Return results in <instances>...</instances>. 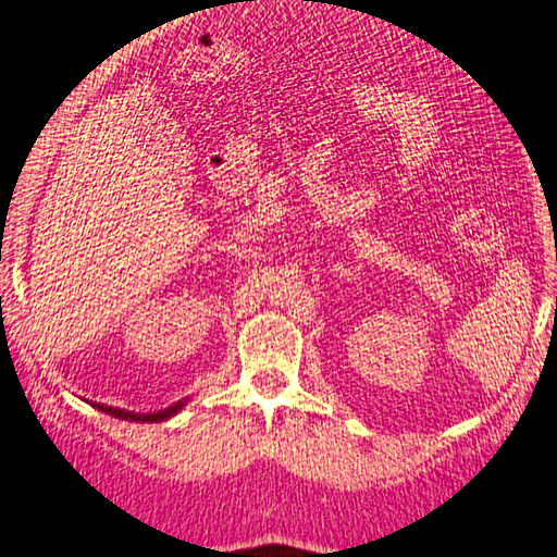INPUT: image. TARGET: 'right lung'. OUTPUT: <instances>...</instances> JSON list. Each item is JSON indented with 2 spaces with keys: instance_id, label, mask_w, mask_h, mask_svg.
Here are the masks:
<instances>
[{
  "instance_id": "obj_1",
  "label": "right lung",
  "mask_w": 557,
  "mask_h": 557,
  "mask_svg": "<svg viewBox=\"0 0 557 557\" xmlns=\"http://www.w3.org/2000/svg\"><path fill=\"white\" fill-rule=\"evenodd\" d=\"M188 400H178L173 403V406L163 408L159 412H133V410H123V408H113V406H103V403H91L94 408H98L101 412H106V416H113L117 420H129V422H163L176 416V412H181V408L185 406Z\"/></svg>"
}]
</instances>
